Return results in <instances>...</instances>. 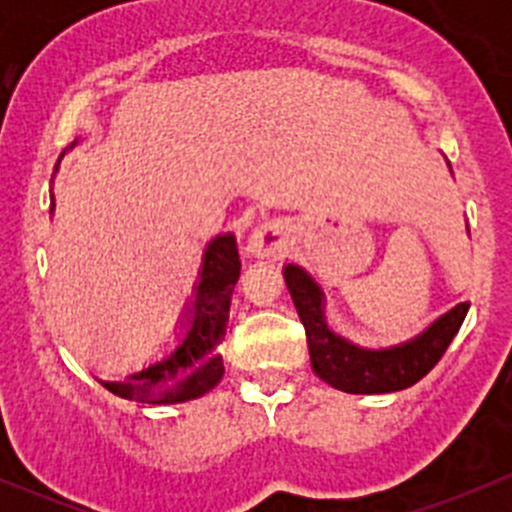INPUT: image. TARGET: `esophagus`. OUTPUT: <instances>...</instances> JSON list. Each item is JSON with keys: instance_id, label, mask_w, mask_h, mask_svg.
Instances as JSON below:
<instances>
[{"instance_id": "1", "label": "esophagus", "mask_w": 512, "mask_h": 512, "mask_svg": "<svg viewBox=\"0 0 512 512\" xmlns=\"http://www.w3.org/2000/svg\"><path fill=\"white\" fill-rule=\"evenodd\" d=\"M287 250V232L280 220H267V223L257 225L252 230L250 240H247V252L260 260H277L285 255Z\"/></svg>"}]
</instances>
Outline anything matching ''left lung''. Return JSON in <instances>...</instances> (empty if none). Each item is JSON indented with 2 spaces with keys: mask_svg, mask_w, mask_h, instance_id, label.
Here are the masks:
<instances>
[{
  "mask_svg": "<svg viewBox=\"0 0 512 512\" xmlns=\"http://www.w3.org/2000/svg\"><path fill=\"white\" fill-rule=\"evenodd\" d=\"M285 282L307 332L314 374L347 394H391L414 386L441 361L471 307L468 302L456 304L411 342L364 349L327 327L322 289L302 267L285 265Z\"/></svg>",
  "mask_w": 512,
  "mask_h": 512,
  "instance_id": "obj_1",
  "label": "left lung"
}]
</instances>
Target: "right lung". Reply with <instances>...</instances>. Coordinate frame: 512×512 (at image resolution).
Wrapping results in <instances>:
<instances>
[{"instance_id": "right-lung-1", "label": "right lung", "mask_w": 512, "mask_h": 512, "mask_svg": "<svg viewBox=\"0 0 512 512\" xmlns=\"http://www.w3.org/2000/svg\"><path fill=\"white\" fill-rule=\"evenodd\" d=\"M74 146V143H71ZM64 156V153H61ZM54 200V198H51ZM54 210V203H51ZM240 277L235 235L225 232L208 242L183 342L173 354L123 381H101L111 394L141 404H183L208 394L223 379L220 344L225 339L232 289Z\"/></svg>"}]
</instances>
